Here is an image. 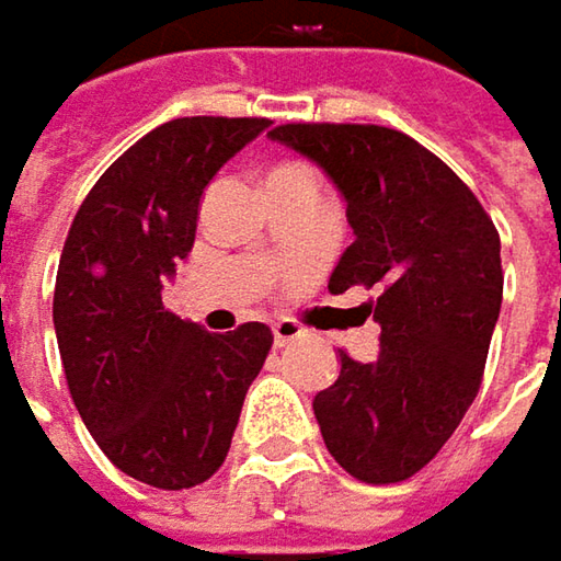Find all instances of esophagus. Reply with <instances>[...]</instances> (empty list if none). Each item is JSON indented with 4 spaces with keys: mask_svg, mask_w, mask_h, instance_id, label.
Masks as SVG:
<instances>
[{
    "mask_svg": "<svg viewBox=\"0 0 561 561\" xmlns=\"http://www.w3.org/2000/svg\"><path fill=\"white\" fill-rule=\"evenodd\" d=\"M273 336H276V346H285V343L301 340L305 331H301V324H298V321H291V318H279V321H273Z\"/></svg>",
    "mask_w": 561,
    "mask_h": 561,
    "instance_id": "1",
    "label": "esophagus"
}]
</instances>
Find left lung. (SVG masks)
Here are the masks:
<instances>
[{
	"instance_id": "left-lung-1",
	"label": "left lung",
	"mask_w": 561,
	"mask_h": 561,
	"mask_svg": "<svg viewBox=\"0 0 561 561\" xmlns=\"http://www.w3.org/2000/svg\"><path fill=\"white\" fill-rule=\"evenodd\" d=\"M273 140L311 157L346 198L356 240L331 295L376 288V363L340 350V376L314 417L331 456L359 482L417 476L479 394L504 273L501 237L476 192L414 137L382 125L291 122Z\"/></svg>"
}]
</instances>
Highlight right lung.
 <instances>
[{"label": "right lung", "instance_id": "add662e5", "mask_svg": "<svg viewBox=\"0 0 561 561\" xmlns=\"http://www.w3.org/2000/svg\"><path fill=\"white\" fill-rule=\"evenodd\" d=\"M270 118L195 115L128 147L70 225L54 328L82 424L130 479L163 491L208 482L230 449L273 331L208 333L163 308V282L195 243L211 176Z\"/></svg>", "mask_w": 561, "mask_h": 561}]
</instances>
